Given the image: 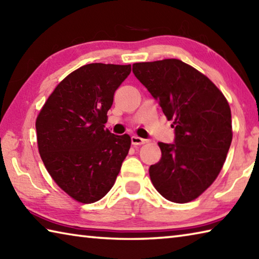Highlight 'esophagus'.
Returning <instances> with one entry per match:
<instances>
[{
  "label": "esophagus",
  "mask_w": 259,
  "mask_h": 259,
  "mask_svg": "<svg viewBox=\"0 0 259 259\" xmlns=\"http://www.w3.org/2000/svg\"><path fill=\"white\" fill-rule=\"evenodd\" d=\"M131 140H132L133 146H141V144H146V143L149 142L148 140L140 138V137H138V135H133L132 139H131Z\"/></svg>",
  "instance_id": "esophagus-1"
}]
</instances>
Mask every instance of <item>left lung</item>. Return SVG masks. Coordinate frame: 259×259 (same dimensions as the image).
<instances>
[{"label":"left lung","mask_w":259,"mask_h":259,"mask_svg":"<svg viewBox=\"0 0 259 259\" xmlns=\"http://www.w3.org/2000/svg\"><path fill=\"white\" fill-rule=\"evenodd\" d=\"M133 72L175 128L173 144L158 143L161 158L149 168L153 187L169 201H192L214 183L232 142L228 100L206 75L179 59L134 63Z\"/></svg>","instance_id":"1"}]
</instances>
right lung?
<instances>
[{"mask_svg": "<svg viewBox=\"0 0 259 259\" xmlns=\"http://www.w3.org/2000/svg\"><path fill=\"white\" fill-rule=\"evenodd\" d=\"M131 65L90 63L70 72L36 118L45 168L74 200L92 203L110 191L131 148L130 135L104 130L113 95Z\"/></svg>", "mask_w": 259, "mask_h": 259, "instance_id": "add662e5", "label": "right lung"}]
</instances>
